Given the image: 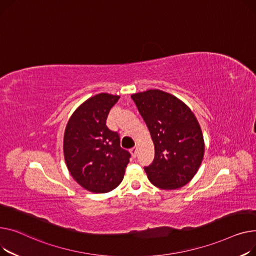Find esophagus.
I'll return each mask as SVG.
<instances>
[{
	"label": "esophagus",
	"instance_id": "1",
	"mask_svg": "<svg viewBox=\"0 0 256 256\" xmlns=\"http://www.w3.org/2000/svg\"><path fill=\"white\" fill-rule=\"evenodd\" d=\"M130 153H131V155H132L133 158L136 157V155H138V148H136V146L132 148L130 150Z\"/></svg>",
	"mask_w": 256,
	"mask_h": 256
}]
</instances>
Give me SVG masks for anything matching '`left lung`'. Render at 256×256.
<instances>
[{
    "instance_id": "left-lung-1",
    "label": "left lung",
    "mask_w": 256,
    "mask_h": 256,
    "mask_svg": "<svg viewBox=\"0 0 256 256\" xmlns=\"http://www.w3.org/2000/svg\"><path fill=\"white\" fill-rule=\"evenodd\" d=\"M151 133L155 158L144 168L154 186L172 190L188 184L204 154L202 128L192 110L176 96L148 90L131 95Z\"/></svg>"
}]
</instances>
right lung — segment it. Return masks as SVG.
<instances>
[{
	"instance_id": "add662e5",
	"label": "right lung",
	"mask_w": 256,
	"mask_h": 256,
	"mask_svg": "<svg viewBox=\"0 0 256 256\" xmlns=\"http://www.w3.org/2000/svg\"><path fill=\"white\" fill-rule=\"evenodd\" d=\"M118 98L108 93L88 98L75 110L65 129L67 168L82 188L94 193L116 188L131 157L121 148L118 132L106 126L108 112Z\"/></svg>"
}]
</instances>
